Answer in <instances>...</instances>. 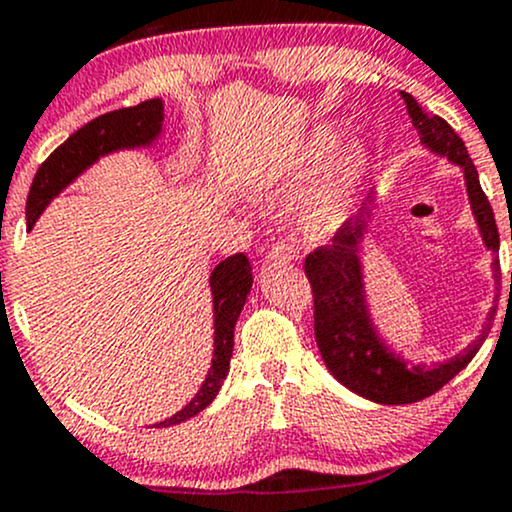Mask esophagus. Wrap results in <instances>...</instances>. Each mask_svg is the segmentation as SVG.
<instances>
[{
	"instance_id": "1",
	"label": "esophagus",
	"mask_w": 512,
	"mask_h": 512,
	"mask_svg": "<svg viewBox=\"0 0 512 512\" xmlns=\"http://www.w3.org/2000/svg\"><path fill=\"white\" fill-rule=\"evenodd\" d=\"M296 257V248H293L289 240H279V243H274L272 250H269L267 262H291L296 260Z\"/></svg>"
}]
</instances>
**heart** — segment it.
Masks as SVG:
<instances>
[{"label": "heart", "instance_id": "1", "mask_svg": "<svg viewBox=\"0 0 512 512\" xmlns=\"http://www.w3.org/2000/svg\"><path fill=\"white\" fill-rule=\"evenodd\" d=\"M342 142V129L337 125H320L313 129L308 142L289 163L279 166L272 173L262 175L252 185L257 197H289L305 182H310L322 168L330 163V158ZM368 170V149L363 144H349L342 156L334 161V166L325 182L317 187V192L308 199L303 214L301 228L308 236H327L334 233L346 221V216L354 209V202L361 190V182Z\"/></svg>", "mask_w": 512, "mask_h": 512}]
</instances>
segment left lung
Wrapping results in <instances>:
<instances>
[{
	"instance_id": "8db88e82",
	"label": "left lung",
	"mask_w": 512,
	"mask_h": 512,
	"mask_svg": "<svg viewBox=\"0 0 512 512\" xmlns=\"http://www.w3.org/2000/svg\"><path fill=\"white\" fill-rule=\"evenodd\" d=\"M402 98L407 103L411 127L419 134L421 144L431 154L448 158L452 166L462 170L469 209L477 221L481 243L493 252V279L498 281L501 267H498L496 252L501 248V240H498L493 209L481 190L479 173L467 154V146L443 117L426 115L409 93H402ZM373 209L375 190L370 192L361 211L334 233L332 245L317 248L305 257V274H308L315 298V339L330 373L358 397H366L378 404H411L431 397L440 387L448 385L477 356L491 332L496 305L489 310L479 337L467 349H462V354L452 356L448 361L426 366V363H414L397 354L380 337L368 305L361 243L370 228Z\"/></svg>"
}]
</instances>
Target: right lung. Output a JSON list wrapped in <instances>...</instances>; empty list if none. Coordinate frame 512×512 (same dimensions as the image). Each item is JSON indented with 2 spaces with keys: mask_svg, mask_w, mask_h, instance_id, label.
Here are the masks:
<instances>
[{
  "mask_svg": "<svg viewBox=\"0 0 512 512\" xmlns=\"http://www.w3.org/2000/svg\"><path fill=\"white\" fill-rule=\"evenodd\" d=\"M163 117H166L163 115V101L151 98V101L134 105V108L105 113L76 129L67 142L52 151L48 161L35 173L26 202L28 231L35 226V221L40 219V214L52 199L60 195L64 187L72 185L81 173H86L93 163L101 161L103 156L125 149H146V146L156 144L163 134ZM209 289L211 308H214V354H211L209 373L197 395L180 411H175L170 419L154 424L156 428H168L192 419L219 395L223 380L228 375V366H231L236 322L252 289V267L248 257L238 252V255L226 257L216 264L209 276Z\"/></svg>",
  "mask_w": 512,
  "mask_h": 512,
  "instance_id": "right-lung-1",
  "label": "right lung"
}]
</instances>
